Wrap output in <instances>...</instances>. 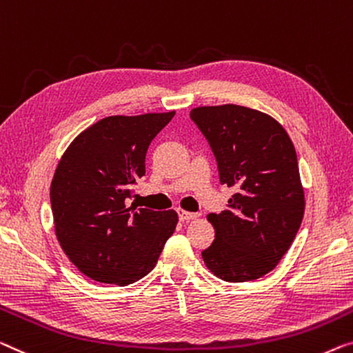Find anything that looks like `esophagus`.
<instances>
[{
    "label": "esophagus",
    "instance_id": "1",
    "mask_svg": "<svg viewBox=\"0 0 353 353\" xmlns=\"http://www.w3.org/2000/svg\"><path fill=\"white\" fill-rule=\"evenodd\" d=\"M196 217H198V214H194V212H188V210H183V209L179 210V219H181L182 222H188V220L196 219Z\"/></svg>",
    "mask_w": 353,
    "mask_h": 353
}]
</instances>
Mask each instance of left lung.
<instances>
[{
	"label": "left lung",
	"mask_w": 353,
	"mask_h": 353,
	"mask_svg": "<svg viewBox=\"0 0 353 353\" xmlns=\"http://www.w3.org/2000/svg\"><path fill=\"white\" fill-rule=\"evenodd\" d=\"M190 117L209 141L220 182L236 190L227 210L208 215L215 239L203 260L227 282L255 281L274 270L301 225L306 203L294 145L256 109L199 106Z\"/></svg>",
	"instance_id": "8db88e82"
}]
</instances>
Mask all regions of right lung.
Returning a JSON list of instances; mask_svg holds the SVG:
<instances>
[{
	"instance_id": "add662e5",
	"label": "right lung",
	"mask_w": 353,
	"mask_h": 353,
	"mask_svg": "<svg viewBox=\"0 0 353 353\" xmlns=\"http://www.w3.org/2000/svg\"><path fill=\"white\" fill-rule=\"evenodd\" d=\"M176 110L110 115L68 145L50 183L55 236L92 281L128 285L154 270L179 222L176 210L126 206L145 174L147 149Z\"/></svg>"
}]
</instances>
